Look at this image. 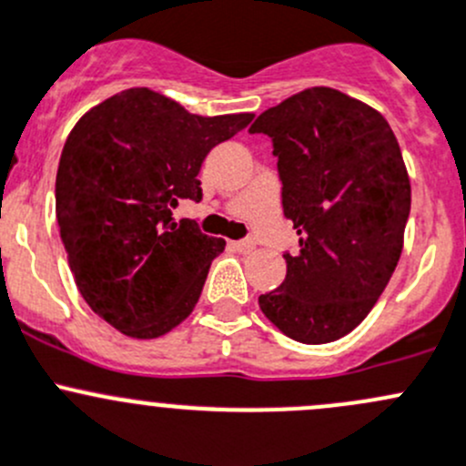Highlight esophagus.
I'll return each instance as SVG.
<instances>
[{"mask_svg": "<svg viewBox=\"0 0 466 466\" xmlns=\"http://www.w3.org/2000/svg\"><path fill=\"white\" fill-rule=\"evenodd\" d=\"M229 246H232L234 250L243 252V255H248V252L255 250V241H252V238H243V241H229Z\"/></svg>", "mask_w": 466, "mask_h": 466, "instance_id": "esophagus-1", "label": "esophagus"}]
</instances>
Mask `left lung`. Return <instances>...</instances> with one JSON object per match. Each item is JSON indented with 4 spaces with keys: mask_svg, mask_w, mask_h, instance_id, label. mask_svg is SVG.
I'll list each match as a JSON object with an SVG mask.
<instances>
[{
    "mask_svg": "<svg viewBox=\"0 0 466 466\" xmlns=\"http://www.w3.org/2000/svg\"><path fill=\"white\" fill-rule=\"evenodd\" d=\"M250 133L272 139L284 216L299 234L286 279L259 307L304 345L347 336L388 286L410 214V180L388 121L331 87L268 107Z\"/></svg>",
    "mask_w": 466,
    "mask_h": 466,
    "instance_id": "8db88e82",
    "label": "left lung"
}]
</instances>
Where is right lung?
Masks as SVG:
<instances>
[{"instance_id": "obj_1", "label": "right lung", "mask_w": 466, "mask_h": 466, "mask_svg": "<svg viewBox=\"0 0 466 466\" xmlns=\"http://www.w3.org/2000/svg\"><path fill=\"white\" fill-rule=\"evenodd\" d=\"M250 112L198 116L148 87H130L86 112L56 176V218L78 290L98 318L139 340L177 327L203 290L223 238L173 218L203 200L198 173L216 144Z\"/></svg>"}]
</instances>
